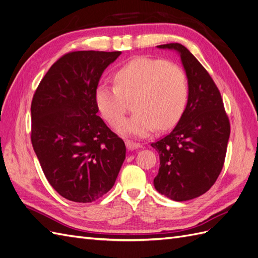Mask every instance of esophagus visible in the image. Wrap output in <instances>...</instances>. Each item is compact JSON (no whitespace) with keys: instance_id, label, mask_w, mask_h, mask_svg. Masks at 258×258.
<instances>
[{"instance_id":"1","label":"esophagus","mask_w":258,"mask_h":258,"mask_svg":"<svg viewBox=\"0 0 258 258\" xmlns=\"http://www.w3.org/2000/svg\"><path fill=\"white\" fill-rule=\"evenodd\" d=\"M126 146L129 151H134V150H137V148H140L142 147V145L140 143H137V142H134V141H130V140H128V141H126Z\"/></svg>"}]
</instances>
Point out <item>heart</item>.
<instances>
[{"label": "heart", "instance_id": "b5f03b06", "mask_svg": "<svg viewBox=\"0 0 258 258\" xmlns=\"http://www.w3.org/2000/svg\"><path fill=\"white\" fill-rule=\"evenodd\" d=\"M116 84L101 85L96 103L105 120L116 127L126 110V100L135 99L136 112L118 131L145 137L156 128L165 130L178 120L188 98L184 70L166 60L138 57L116 73Z\"/></svg>", "mask_w": 258, "mask_h": 258}]
</instances>
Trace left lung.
Here are the masks:
<instances>
[{"label":"left lung","instance_id":"left-lung-1","mask_svg":"<svg viewBox=\"0 0 258 258\" xmlns=\"http://www.w3.org/2000/svg\"><path fill=\"white\" fill-rule=\"evenodd\" d=\"M178 52L188 82V99L175 128L151 145L159 154L156 190L174 201L207 192L224 166L230 135L221 92L212 77L185 46H157Z\"/></svg>","mask_w":258,"mask_h":258}]
</instances>
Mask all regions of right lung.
I'll use <instances>...</instances> for the list:
<instances>
[{
    "instance_id": "1",
    "label": "right lung",
    "mask_w": 258,
    "mask_h": 258,
    "mask_svg": "<svg viewBox=\"0 0 258 258\" xmlns=\"http://www.w3.org/2000/svg\"><path fill=\"white\" fill-rule=\"evenodd\" d=\"M120 51L81 50L57 60L31 103V142L43 172L60 196L92 202L115 184L126 145L97 115L96 90Z\"/></svg>"
}]
</instances>
